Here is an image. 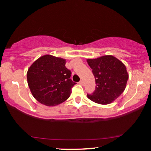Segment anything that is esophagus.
<instances>
[{"label": "esophagus", "mask_w": 151, "mask_h": 151, "mask_svg": "<svg viewBox=\"0 0 151 151\" xmlns=\"http://www.w3.org/2000/svg\"><path fill=\"white\" fill-rule=\"evenodd\" d=\"M83 83H84L83 80H80V81L79 82V84H82H82H83Z\"/></svg>", "instance_id": "esophagus-1"}]
</instances>
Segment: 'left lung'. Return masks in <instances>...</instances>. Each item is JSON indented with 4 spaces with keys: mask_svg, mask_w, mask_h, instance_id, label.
<instances>
[{
    "mask_svg": "<svg viewBox=\"0 0 151 151\" xmlns=\"http://www.w3.org/2000/svg\"><path fill=\"white\" fill-rule=\"evenodd\" d=\"M96 79V89L88 98L100 104H108L117 99L124 91L129 79L127 68L113 55L88 59Z\"/></svg>",
    "mask_w": 151,
    "mask_h": 151,
    "instance_id": "1",
    "label": "left lung"
}]
</instances>
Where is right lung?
<instances>
[{
    "label": "right lung",
    "instance_id": "obj_1",
    "mask_svg": "<svg viewBox=\"0 0 151 151\" xmlns=\"http://www.w3.org/2000/svg\"><path fill=\"white\" fill-rule=\"evenodd\" d=\"M65 64V59L45 55L36 60L28 69L29 87L41 104L56 106L69 98L76 83L70 78L71 72Z\"/></svg>",
    "mask_w": 151,
    "mask_h": 151
}]
</instances>
